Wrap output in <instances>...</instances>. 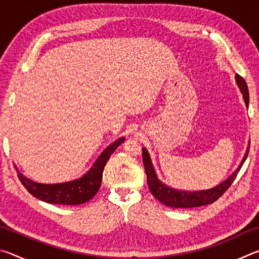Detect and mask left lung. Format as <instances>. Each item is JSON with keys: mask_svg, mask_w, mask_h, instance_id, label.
Returning <instances> with one entry per match:
<instances>
[{"mask_svg": "<svg viewBox=\"0 0 259 259\" xmlns=\"http://www.w3.org/2000/svg\"><path fill=\"white\" fill-rule=\"evenodd\" d=\"M236 83H238V87L240 88L241 93L243 95V99L245 103V106H249V91H248V85L245 83L244 78L240 76L239 74L235 75ZM249 153V147L247 148V152L243 156V160L241 161L239 168L235 170V171L231 175V176L224 181L223 183L219 184L216 187L210 188V190H204V191H181V190H175L172 187L166 186L165 184L162 183L159 178L156 176V172L154 168H153L152 161L150 154L146 148H143V162L144 166H145V171L147 175V184L148 188L153 195L155 198L168 207L172 208H195V207H201V205H207L211 204L214 201H217L221 196L224 194V193L229 190V187L232 185V183L234 182L236 175L240 171L241 166L244 163L245 159H247Z\"/></svg>", "mask_w": 259, "mask_h": 259, "instance_id": "8db88e82", "label": "left lung"}]
</instances>
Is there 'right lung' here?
Listing matches in <instances>:
<instances>
[{
    "mask_svg": "<svg viewBox=\"0 0 259 259\" xmlns=\"http://www.w3.org/2000/svg\"><path fill=\"white\" fill-rule=\"evenodd\" d=\"M123 142L124 138L121 137L116 139L107 148H105V151L96 160L89 171L75 181L59 184H41L26 178L18 169H17V174H18L19 181L26 190L38 200L54 204H82L88 202L97 194L100 184H102L105 165H106L113 152Z\"/></svg>",
    "mask_w": 259,
    "mask_h": 259,
    "instance_id": "add662e5",
    "label": "right lung"
}]
</instances>
